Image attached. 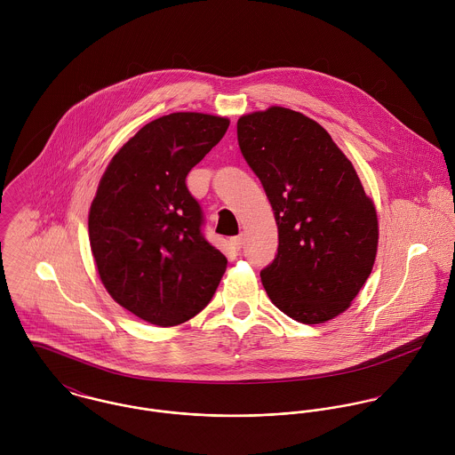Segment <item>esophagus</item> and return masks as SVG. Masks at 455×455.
<instances>
[{
  "label": "esophagus",
  "mask_w": 455,
  "mask_h": 455,
  "mask_svg": "<svg viewBox=\"0 0 455 455\" xmlns=\"http://www.w3.org/2000/svg\"><path fill=\"white\" fill-rule=\"evenodd\" d=\"M231 245H233V249L240 251V249H242V245H243V235L233 236V238H231Z\"/></svg>",
  "instance_id": "esophagus-1"
}]
</instances>
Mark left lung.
<instances>
[{"instance_id": "obj_1", "label": "left lung", "mask_w": 455, "mask_h": 455, "mask_svg": "<svg viewBox=\"0 0 455 455\" xmlns=\"http://www.w3.org/2000/svg\"><path fill=\"white\" fill-rule=\"evenodd\" d=\"M236 130L278 228L276 256L260 271L269 299L303 324L334 319L375 264L373 201L329 132L307 116L271 107L240 117Z\"/></svg>"}]
</instances>
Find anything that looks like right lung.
Here are the masks:
<instances>
[{"mask_svg":"<svg viewBox=\"0 0 455 455\" xmlns=\"http://www.w3.org/2000/svg\"><path fill=\"white\" fill-rule=\"evenodd\" d=\"M229 119L177 112L138 131L112 157L89 212V242L108 294L168 327L193 319L215 294L228 259L203 236L188 173Z\"/></svg>","mask_w":455,"mask_h":455,"instance_id":"add662e5","label":"right lung"}]
</instances>
